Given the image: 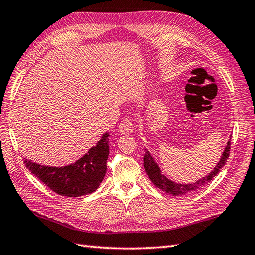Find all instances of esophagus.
Returning a JSON list of instances; mask_svg holds the SVG:
<instances>
[{
	"label": "esophagus",
	"instance_id": "obj_1",
	"mask_svg": "<svg viewBox=\"0 0 255 255\" xmlns=\"http://www.w3.org/2000/svg\"><path fill=\"white\" fill-rule=\"evenodd\" d=\"M134 130V125L131 121L129 120H124L121 124H120V131L123 134H129L132 133Z\"/></svg>",
	"mask_w": 255,
	"mask_h": 255
}]
</instances>
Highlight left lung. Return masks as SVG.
<instances>
[{"mask_svg": "<svg viewBox=\"0 0 255 255\" xmlns=\"http://www.w3.org/2000/svg\"><path fill=\"white\" fill-rule=\"evenodd\" d=\"M229 151H230V140L227 142V145L225 146V150L223 152V154L221 156L220 162L217 163L216 166L214 167L211 173L203 177L202 179H199L198 181H195L193 183H177L175 181H171L170 179H168L166 176H164L162 174L161 169H159L157 163L154 161V158L152 157L151 153L145 149V154H144V168L147 176L151 179V181L154 183V186L161 189V190L165 191L166 193L173 194V195H182L186 194L188 192H191L195 189H198L199 187L205 185L206 182L211 181L214 177L220 173L221 168L226 164L227 158L229 157Z\"/></svg>", "mask_w": 255, "mask_h": 255, "instance_id": "1", "label": "left lung"}]
</instances>
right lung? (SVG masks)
Returning a JSON list of instances; mask_svg holds the SVG:
<instances>
[{
	"instance_id": "add662e5",
	"label": "right lung",
	"mask_w": 255,
	"mask_h": 255,
	"mask_svg": "<svg viewBox=\"0 0 255 255\" xmlns=\"http://www.w3.org/2000/svg\"><path fill=\"white\" fill-rule=\"evenodd\" d=\"M109 135V132H105L97 145L74 164L52 167L25 159L26 167L57 194L74 198L90 194L99 188L106 173L110 153Z\"/></svg>"
}]
</instances>
